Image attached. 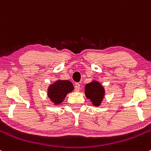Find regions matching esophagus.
Instances as JSON below:
<instances>
[{
    "label": "esophagus",
    "mask_w": 151,
    "mask_h": 151,
    "mask_svg": "<svg viewBox=\"0 0 151 151\" xmlns=\"http://www.w3.org/2000/svg\"><path fill=\"white\" fill-rule=\"evenodd\" d=\"M80 84L76 83L75 85H74V90H75V91L79 92L80 91Z\"/></svg>",
    "instance_id": "34e87169"
}]
</instances>
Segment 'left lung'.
I'll return each mask as SVG.
<instances>
[{
  "label": "left lung",
  "mask_w": 151,
  "mask_h": 151,
  "mask_svg": "<svg viewBox=\"0 0 151 151\" xmlns=\"http://www.w3.org/2000/svg\"><path fill=\"white\" fill-rule=\"evenodd\" d=\"M85 96L90 99L93 105L98 107L102 104L105 97V88L98 80H93L85 87Z\"/></svg>",
  "instance_id": "obj_1"
}]
</instances>
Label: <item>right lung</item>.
I'll list each match as a JSON object with an SVG mask.
<instances>
[{
  "label": "right lung",
  "mask_w": 151,
  "mask_h": 151,
  "mask_svg": "<svg viewBox=\"0 0 151 151\" xmlns=\"http://www.w3.org/2000/svg\"><path fill=\"white\" fill-rule=\"evenodd\" d=\"M74 90V86L69 80H58L50 84L47 90V95L50 101L55 106L62 104L68 93Z\"/></svg>",
  "instance_id": "1"
}]
</instances>
